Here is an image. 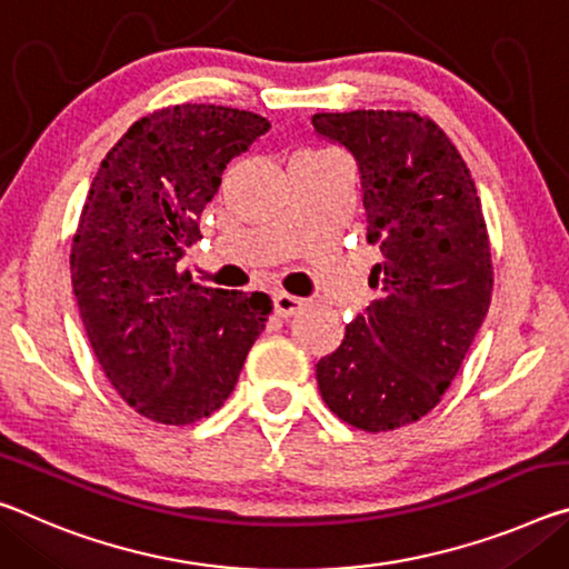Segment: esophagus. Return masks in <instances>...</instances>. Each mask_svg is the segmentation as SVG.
<instances>
[{"label": "esophagus", "mask_w": 569, "mask_h": 569, "mask_svg": "<svg viewBox=\"0 0 569 569\" xmlns=\"http://www.w3.org/2000/svg\"><path fill=\"white\" fill-rule=\"evenodd\" d=\"M303 309V299H299V296H291L286 291H276L273 293V311L276 317L281 319H288L293 317V313H299Z\"/></svg>", "instance_id": "esophagus-1"}]
</instances>
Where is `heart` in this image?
<instances>
[{"label":"heart","mask_w":569,"mask_h":569,"mask_svg":"<svg viewBox=\"0 0 569 569\" xmlns=\"http://www.w3.org/2000/svg\"><path fill=\"white\" fill-rule=\"evenodd\" d=\"M301 154H317V151H301ZM296 157H299V154H296Z\"/></svg>","instance_id":"obj_1"}]
</instances>
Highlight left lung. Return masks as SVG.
<instances>
[{"label": "left lung", "instance_id": "obj_1", "mask_svg": "<svg viewBox=\"0 0 569 569\" xmlns=\"http://www.w3.org/2000/svg\"><path fill=\"white\" fill-rule=\"evenodd\" d=\"M311 123L355 157L367 242L382 252L369 276L380 296L319 359V392L359 430L410 426L443 398L489 311L479 194L458 149L418 113H313Z\"/></svg>", "mask_w": 569, "mask_h": 569}]
</instances>
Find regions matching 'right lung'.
I'll use <instances>...</instances> for the list:
<instances>
[{
	"label": "right lung",
	"mask_w": 569,
	"mask_h": 569,
	"mask_svg": "<svg viewBox=\"0 0 569 569\" xmlns=\"http://www.w3.org/2000/svg\"><path fill=\"white\" fill-rule=\"evenodd\" d=\"M270 123L228 106L143 116L108 151L70 252L80 319L116 392L143 418L189 426L236 390L268 293L192 283L179 270L222 171Z\"/></svg>",
	"instance_id": "1"
}]
</instances>
